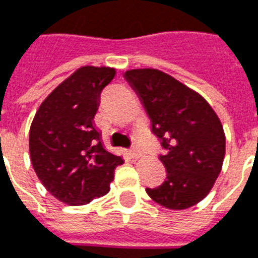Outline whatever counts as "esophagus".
Returning <instances> with one entry per match:
<instances>
[{
	"label": "esophagus",
	"instance_id": "obj_1",
	"mask_svg": "<svg viewBox=\"0 0 258 258\" xmlns=\"http://www.w3.org/2000/svg\"><path fill=\"white\" fill-rule=\"evenodd\" d=\"M129 154H131L132 158H140L141 151H140V148H139V145H137V144L132 145V148H131V151H129Z\"/></svg>",
	"mask_w": 258,
	"mask_h": 258
}]
</instances>
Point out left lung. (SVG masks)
<instances>
[{
  "label": "left lung",
  "mask_w": 258,
  "mask_h": 258,
  "mask_svg": "<svg viewBox=\"0 0 258 258\" xmlns=\"http://www.w3.org/2000/svg\"><path fill=\"white\" fill-rule=\"evenodd\" d=\"M151 118V131L164 154L166 181L145 191L170 210H185L210 193L223 164L226 137L208 102L156 69L125 73Z\"/></svg>",
  "instance_id": "left-lung-1"
}]
</instances>
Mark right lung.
I'll list each match as a JSON object with an SVG mask.
<instances>
[{"label":"right lung","instance_id":"obj_1","mask_svg":"<svg viewBox=\"0 0 258 258\" xmlns=\"http://www.w3.org/2000/svg\"><path fill=\"white\" fill-rule=\"evenodd\" d=\"M111 68L84 67L40 104L30 129L34 170L48 193L69 205L107 195L114 170L123 163L108 152L94 117L100 94L114 79Z\"/></svg>","mask_w":258,"mask_h":258}]
</instances>
